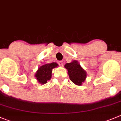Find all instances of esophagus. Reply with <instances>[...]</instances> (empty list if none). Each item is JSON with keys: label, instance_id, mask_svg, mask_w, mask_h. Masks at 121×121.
<instances>
[{"label": "esophagus", "instance_id": "esophagus-1", "mask_svg": "<svg viewBox=\"0 0 121 121\" xmlns=\"http://www.w3.org/2000/svg\"><path fill=\"white\" fill-rule=\"evenodd\" d=\"M58 64H59V65L60 66H61V67H62V66H64V63H63V62H62V61L59 62Z\"/></svg>", "mask_w": 121, "mask_h": 121}]
</instances>
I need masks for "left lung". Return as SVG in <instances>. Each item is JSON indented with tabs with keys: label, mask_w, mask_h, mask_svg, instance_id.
<instances>
[{
	"label": "left lung",
	"mask_w": 121,
	"mask_h": 121,
	"mask_svg": "<svg viewBox=\"0 0 121 121\" xmlns=\"http://www.w3.org/2000/svg\"><path fill=\"white\" fill-rule=\"evenodd\" d=\"M65 67L68 70L71 81L77 86L82 85L87 77V73L78 61L74 60L72 62L67 63Z\"/></svg>",
	"instance_id": "obj_1"
}]
</instances>
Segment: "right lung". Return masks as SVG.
Instances as JSON below:
<instances>
[{
	"instance_id": "1",
	"label": "right lung",
	"mask_w": 121,
	"mask_h": 121,
	"mask_svg": "<svg viewBox=\"0 0 121 121\" xmlns=\"http://www.w3.org/2000/svg\"><path fill=\"white\" fill-rule=\"evenodd\" d=\"M57 66L58 64L56 62H53L51 64H46L40 66L35 74V77H36L38 82L41 84L46 83L48 81L51 79L52 69Z\"/></svg>"
}]
</instances>
